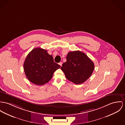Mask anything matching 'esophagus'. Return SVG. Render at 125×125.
<instances>
[{
    "instance_id": "esophagus-1",
    "label": "esophagus",
    "mask_w": 125,
    "mask_h": 125,
    "mask_svg": "<svg viewBox=\"0 0 125 125\" xmlns=\"http://www.w3.org/2000/svg\"><path fill=\"white\" fill-rule=\"evenodd\" d=\"M59 65L61 67V66H62V62H60V63H59Z\"/></svg>"
}]
</instances>
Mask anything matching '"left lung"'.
I'll return each mask as SVG.
<instances>
[{"mask_svg": "<svg viewBox=\"0 0 125 125\" xmlns=\"http://www.w3.org/2000/svg\"><path fill=\"white\" fill-rule=\"evenodd\" d=\"M94 66L86 54L77 50L68 53L67 61L61 69L68 80L76 84H81L92 75Z\"/></svg>", "mask_w": 125, "mask_h": 125, "instance_id": "obj_1", "label": "left lung"}]
</instances>
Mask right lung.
<instances>
[{
    "mask_svg": "<svg viewBox=\"0 0 125 125\" xmlns=\"http://www.w3.org/2000/svg\"><path fill=\"white\" fill-rule=\"evenodd\" d=\"M24 70L29 80L37 85H43L51 79L60 66L54 61L53 56L40 48L33 49L24 62Z\"/></svg>",
    "mask_w": 125,
    "mask_h": 125,
    "instance_id": "add662e5",
    "label": "right lung"
}]
</instances>
